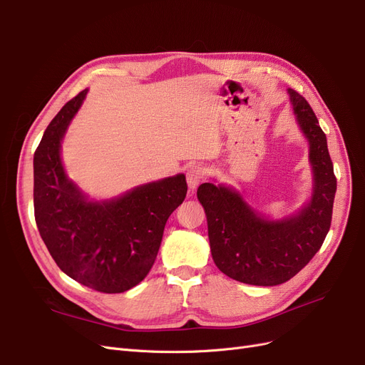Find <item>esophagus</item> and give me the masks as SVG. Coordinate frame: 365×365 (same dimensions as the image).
I'll list each match as a JSON object with an SVG mask.
<instances>
[{
    "label": "esophagus",
    "instance_id": "esophagus-1",
    "mask_svg": "<svg viewBox=\"0 0 365 365\" xmlns=\"http://www.w3.org/2000/svg\"><path fill=\"white\" fill-rule=\"evenodd\" d=\"M205 175H206V170H205V168L202 165H192V166H190L187 169V173H185L188 187L192 188V190L197 188V185L205 178Z\"/></svg>",
    "mask_w": 365,
    "mask_h": 365
}]
</instances>
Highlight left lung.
Segmentation results:
<instances>
[{
    "label": "left lung",
    "mask_w": 365,
    "mask_h": 365,
    "mask_svg": "<svg viewBox=\"0 0 365 365\" xmlns=\"http://www.w3.org/2000/svg\"><path fill=\"white\" fill-rule=\"evenodd\" d=\"M288 93L310 145L315 180L314 195L303 210L289 218L270 221L229 187L205 182L197 188L214 263L232 279L250 285L273 287L289 281L319 251L331 225L337 180L327 136L309 102L296 91Z\"/></svg>",
    "instance_id": "obj_1"
}]
</instances>
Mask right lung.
Here are the masks:
<instances>
[{
	"instance_id": "add662e5",
	"label": "right lung",
	"mask_w": 365,
	"mask_h": 365,
	"mask_svg": "<svg viewBox=\"0 0 365 365\" xmlns=\"http://www.w3.org/2000/svg\"><path fill=\"white\" fill-rule=\"evenodd\" d=\"M86 93L65 103L34 154V212L41 239L63 273L95 291L117 294L148 274L165 224L185 199L187 181L180 173L113 200L86 199L61 160V141Z\"/></svg>"
}]
</instances>
